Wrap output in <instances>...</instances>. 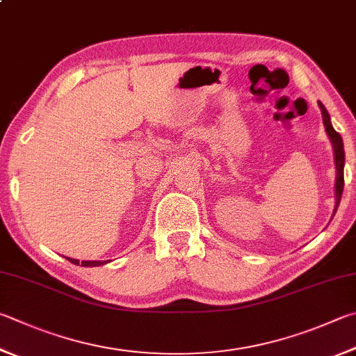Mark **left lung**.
<instances>
[{
	"mask_svg": "<svg viewBox=\"0 0 356 356\" xmlns=\"http://www.w3.org/2000/svg\"><path fill=\"white\" fill-rule=\"evenodd\" d=\"M321 112H322V118H324V126L325 131L330 137L332 143H333V151H334V161H336V171H338V176H336V207H334V213L338 205L341 202V196H342V190H344V145H342V138L341 135L334 131L332 122H330V115H328L327 108L324 107L322 102H319Z\"/></svg>",
	"mask_w": 356,
	"mask_h": 356,
	"instance_id": "8db88e82",
	"label": "left lung"
}]
</instances>
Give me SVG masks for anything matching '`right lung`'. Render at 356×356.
<instances>
[{
  "instance_id": "add662e5",
  "label": "right lung",
  "mask_w": 356,
  "mask_h": 356,
  "mask_svg": "<svg viewBox=\"0 0 356 356\" xmlns=\"http://www.w3.org/2000/svg\"><path fill=\"white\" fill-rule=\"evenodd\" d=\"M68 261L73 264H79V260H73V258H68ZM106 261H82V266H99V264H104Z\"/></svg>"
}]
</instances>
